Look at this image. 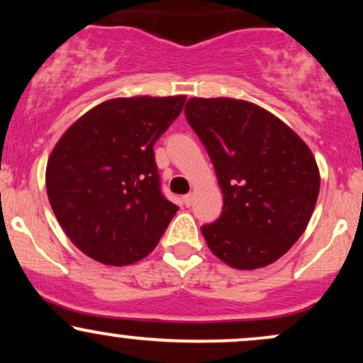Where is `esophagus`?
I'll use <instances>...</instances> for the list:
<instances>
[{"instance_id":"obj_1","label":"esophagus","mask_w":363,"mask_h":363,"mask_svg":"<svg viewBox=\"0 0 363 363\" xmlns=\"http://www.w3.org/2000/svg\"><path fill=\"white\" fill-rule=\"evenodd\" d=\"M182 201H184L186 206H191L193 205V194H186L184 198H182Z\"/></svg>"}]
</instances>
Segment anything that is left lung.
Masks as SVG:
<instances>
[{
	"mask_svg": "<svg viewBox=\"0 0 363 363\" xmlns=\"http://www.w3.org/2000/svg\"><path fill=\"white\" fill-rule=\"evenodd\" d=\"M184 112L223 194L220 218L201 227L210 251L235 269L280 259L303 234L318 203L320 176L311 148L252 102L193 97Z\"/></svg>",
	"mask_w": 363,
	"mask_h": 363,
	"instance_id": "1",
	"label": "left lung"
}]
</instances>
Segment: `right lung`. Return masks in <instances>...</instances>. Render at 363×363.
I'll list each match as a JSON object with an SVG mask.
<instances>
[{
  "mask_svg": "<svg viewBox=\"0 0 363 363\" xmlns=\"http://www.w3.org/2000/svg\"><path fill=\"white\" fill-rule=\"evenodd\" d=\"M184 102L186 95L111 99L57 140L45 167L48 198L91 259L128 266L157 247L179 208L160 193L153 145Z\"/></svg>",
  "mask_w": 363,
  "mask_h": 363,
  "instance_id": "1",
  "label": "right lung"
}]
</instances>
